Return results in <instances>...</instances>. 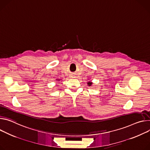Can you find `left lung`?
<instances>
[{
	"label": "left lung",
	"instance_id": "obj_1",
	"mask_svg": "<svg viewBox=\"0 0 150 150\" xmlns=\"http://www.w3.org/2000/svg\"><path fill=\"white\" fill-rule=\"evenodd\" d=\"M92 84H93V83L91 82V81H89L88 82H87V85H88L89 87H91V86H92Z\"/></svg>",
	"mask_w": 150,
	"mask_h": 150
}]
</instances>
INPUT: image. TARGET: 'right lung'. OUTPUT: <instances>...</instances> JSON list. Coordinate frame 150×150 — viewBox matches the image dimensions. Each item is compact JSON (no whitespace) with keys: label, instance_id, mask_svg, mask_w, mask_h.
<instances>
[{"label":"right lung","instance_id":"right-lung-1","mask_svg":"<svg viewBox=\"0 0 150 150\" xmlns=\"http://www.w3.org/2000/svg\"><path fill=\"white\" fill-rule=\"evenodd\" d=\"M56 80H57V81H60V80H61V79H57Z\"/></svg>","mask_w":150,"mask_h":150}]
</instances>
